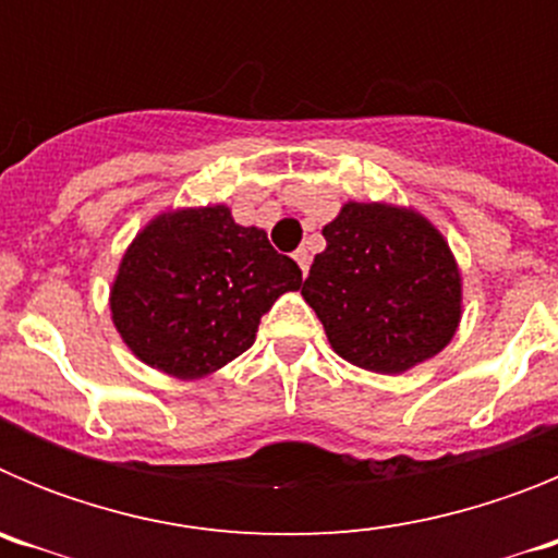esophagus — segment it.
Returning <instances> with one entry per match:
<instances>
[{"mask_svg":"<svg viewBox=\"0 0 558 558\" xmlns=\"http://www.w3.org/2000/svg\"><path fill=\"white\" fill-rule=\"evenodd\" d=\"M293 259H295V263H299V268H302V274H307V270H310V254H307V248L293 251Z\"/></svg>","mask_w":558,"mask_h":558,"instance_id":"34e87169","label":"esophagus"}]
</instances>
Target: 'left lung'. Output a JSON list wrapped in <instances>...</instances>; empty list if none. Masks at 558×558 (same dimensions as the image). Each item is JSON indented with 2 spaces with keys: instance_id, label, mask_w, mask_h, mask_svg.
<instances>
[{
  "instance_id": "obj_1",
  "label": "left lung",
  "mask_w": 558,
  "mask_h": 558,
  "mask_svg": "<svg viewBox=\"0 0 558 558\" xmlns=\"http://www.w3.org/2000/svg\"><path fill=\"white\" fill-rule=\"evenodd\" d=\"M324 240L302 295L340 357L399 374L450 343L461 276L445 236L422 215L349 201L324 226Z\"/></svg>"
}]
</instances>
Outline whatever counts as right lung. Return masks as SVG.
Wrapping results in <instances>:
<instances>
[{"instance_id":"add662e5","label":"right lung","mask_w":558,"mask_h":558,"mask_svg":"<svg viewBox=\"0 0 558 558\" xmlns=\"http://www.w3.org/2000/svg\"><path fill=\"white\" fill-rule=\"evenodd\" d=\"M302 268L226 206L159 215L122 256L113 327L147 366L181 379L218 372L251 349L259 318Z\"/></svg>"}]
</instances>
